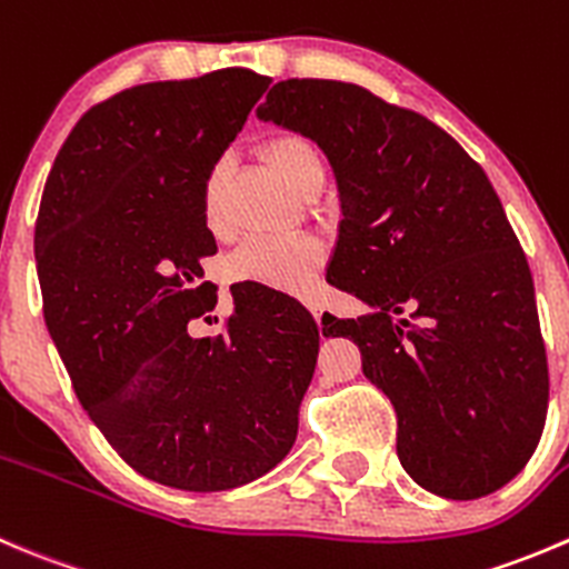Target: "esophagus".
Instances as JSON below:
<instances>
[{
  "instance_id": "1",
  "label": "esophagus",
  "mask_w": 569,
  "mask_h": 569,
  "mask_svg": "<svg viewBox=\"0 0 569 569\" xmlns=\"http://www.w3.org/2000/svg\"><path fill=\"white\" fill-rule=\"evenodd\" d=\"M307 307H309V312L315 315V320H318V323H320V315H323V307H320L318 301H307Z\"/></svg>"
}]
</instances>
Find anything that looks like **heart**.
Instances as JSON below:
<instances>
[{"mask_svg": "<svg viewBox=\"0 0 569 569\" xmlns=\"http://www.w3.org/2000/svg\"><path fill=\"white\" fill-rule=\"evenodd\" d=\"M266 157L290 190L301 193L323 179V157L301 134H279L266 143ZM218 196H221V166L212 168L201 190V216L210 229L218 227ZM323 262V251L315 240L282 234V238H251L227 260L232 282H257L271 290L303 292L315 284Z\"/></svg>", "mask_w": 569, "mask_h": 569, "instance_id": "1", "label": "heart"}]
</instances>
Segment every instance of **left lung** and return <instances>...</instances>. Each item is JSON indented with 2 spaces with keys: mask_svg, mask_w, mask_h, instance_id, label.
Instances as JSON below:
<instances>
[{
  "mask_svg": "<svg viewBox=\"0 0 569 569\" xmlns=\"http://www.w3.org/2000/svg\"><path fill=\"white\" fill-rule=\"evenodd\" d=\"M260 121L303 134L340 199L326 279L370 307L326 315L398 418V459L451 500L526 468L548 415V359L526 254L481 166L437 123L337 80H284Z\"/></svg>",
  "mask_w": 569,
  "mask_h": 569,
  "instance_id": "8db88e82",
  "label": "left lung"
}]
</instances>
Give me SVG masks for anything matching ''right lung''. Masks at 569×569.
I'll use <instances>...</instances> for the list:
<instances>
[{
  "mask_svg": "<svg viewBox=\"0 0 569 569\" xmlns=\"http://www.w3.org/2000/svg\"><path fill=\"white\" fill-rule=\"evenodd\" d=\"M268 86L223 69L101 101L54 157L38 210L43 318L82 409L129 468L188 492L277 468L318 362L315 318L271 287L232 284L227 335L190 331L218 301L201 268L218 251L204 179Z\"/></svg>",
  "mask_w": 569,
  "mask_h": 569,
  "instance_id": "right-lung-1",
  "label": "right lung"
}]
</instances>
